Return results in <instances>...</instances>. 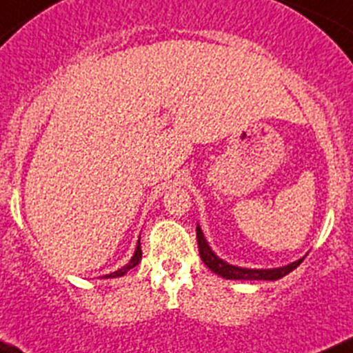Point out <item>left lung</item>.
Listing matches in <instances>:
<instances>
[{
  "instance_id": "8db88e82",
  "label": "left lung",
  "mask_w": 353,
  "mask_h": 353,
  "mask_svg": "<svg viewBox=\"0 0 353 353\" xmlns=\"http://www.w3.org/2000/svg\"><path fill=\"white\" fill-rule=\"evenodd\" d=\"M196 241H199V255L200 259H202V262H204L212 272H216V274H220L221 278L227 279H279L283 278V276H287L290 271H294V269L301 263V260H297V262H292L288 263V265H285V268L278 269L236 268V265H230V263L218 259V256L211 252V248L205 243L204 234H202L200 227H196Z\"/></svg>"
}]
</instances>
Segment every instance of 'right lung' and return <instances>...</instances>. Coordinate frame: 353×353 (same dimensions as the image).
Listing matches in <instances>:
<instances>
[{"label": "right lung", "instance_id": "1", "mask_svg": "<svg viewBox=\"0 0 353 353\" xmlns=\"http://www.w3.org/2000/svg\"><path fill=\"white\" fill-rule=\"evenodd\" d=\"M141 259H142V250H141V239H139L137 250H135V255L132 256V260H130V262L126 263L125 268L117 269V271L110 272V274H105V276H103V278H117V276H123V274H125V272H128L130 269L135 268V265H137V263L141 262Z\"/></svg>", "mask_w": 353, "mask_h": 353}]
</instances>
